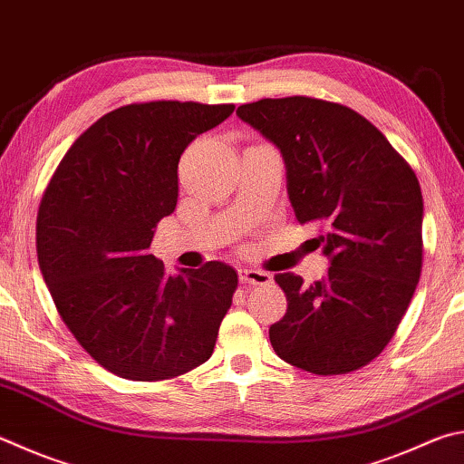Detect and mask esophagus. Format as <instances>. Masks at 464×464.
<instances>
[{
  "mask_svg": "<svg viewBox=\"0 0 464 464\" xmlns=\"http://www.w3.org/2000/svg\"><path fill=\"white\" fill-rule=\"evenodd\" d=\"M239 280L246 285H267L272 282V276L267 272H261V269H239Z\"/></svg>",
  "mask_w": 464,
  "mask_h": 464,
  "instance_id": "obj_1",
  "label": "esophagus"
}]
</instances>
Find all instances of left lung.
I'll use <instances>...</instances> for the list:
<instances>
[{
	"mask_svg": "<svg viewBox=\"0 0 464 464\" xmlns=\"http://www.w3.org/2000/svg\"><path fill=\"white\" fill-rule=\"evenodd\" d=\"M280 148L298 223L320 229L328 274L304 284L276 274L288 300L269 341L314 375L357 372L398 331L422 274V190L411 166L372 121L314 97L259 99L237 109Z\"/></svg>",
	"mask_w": 464,
	"mask_h": 464,
	"instance_id": "1",
	"label": "left lung"
}]
</instances>
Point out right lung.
Instances as JSON below:
<instances>
[{"label": "right lung", "instance_id": "add662e5", "mask_svg": "<svg viewBox=\"0 0 464 464\" xmlns=\"http://www.w3.org/2000/svg\"><path fill=\"white\" fill-rule=\"evenodd\" d=\"M235 105L148 101L113 109L74 140L42 195L40 272L63 323L107 372L180 377L213 355L239 277L221 261L166 272L150 254L179 198V160Z\"/></svg>", "mask_w": 464, "mask_h": 464}]
</instances>
